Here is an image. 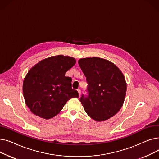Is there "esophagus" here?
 <instances>
[{"instance_id": "1", "label": "esophagus", "mask_w": 159, "mask_h": 159, "mask_svg": "<svg viewBox=\"0 0 159 159\" xmlns=\"http://www.w3.org/2000/svg\"><path fill=\"white\" fill-rule=\"evenodd\" d=\"M77 91H78V92H79V95L80 97V95H81V90L80 89H77Z\"/></svg>"}]
</instances>
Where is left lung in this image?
<instances>
[{
  "instance_id": "left-lung-1",
  "label": "left lung",
  "mask_w": 159,
  "mask_h": 159,
  "mask_svg": "<svg viewBox=\"0 0 159 159\" xmlns=\"http://www.w3.org/2000/svg\"><path fill=\"white\" fill-rule=\"evenodd\" d=\"M78 63L88 84V95L80 98L85 111L96 121L109 119L120 110L126 96L122 73L111 62L98 57L80 58Z\"/></svg>"
}]
</instances>
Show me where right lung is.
Returning a JSON list of instances; mask_svg holds the SVG:
<instances>
[{
  "instance_id": "obj_1",
  "label": "right lung",
  "mask_w": 159,
  "mask_h": 159,
  "mask_svg": "<svg viewBox=\"0 0 159 159\" xmlns=\"http://www.w3.org/2000/svg\"><path fill=\"white\" fill-rule=\"evenodd\" d=\"M75 63L74 58L60 55L45 58L30 70L23 82V95L33 114L53 118L68 100L79 97L71 88V78L65 76Z\"/></svg>"
}]
</instances>
